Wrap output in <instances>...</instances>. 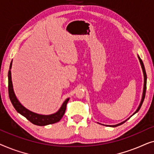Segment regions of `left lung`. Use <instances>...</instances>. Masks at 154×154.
<instances>
[{
	"label": "left lung",
	"instance_id": "8db88e82",
	"mask_svg": "<svg viewBox=\"0 0 154 154\" xmlns=\"http://www.w3.org/2000/svg\"><path fill=\"white\" fill-rule=\"evenodd\" d=\"M138 58H139V60H140V64H141V65H142V70H143V73H144V90H143V95H142V101H141V103H140V106H139V107H138V109H137V111H135V112L134 113H134H136L137 112H138L139 110H140V108H141V106H142V103H143V102H144V98H145V94H146V71H145V68H144V63H143L142 60H141L140 57H138ZM134 114H133V115H134ZM125 121H127V120H126ZM125 121L122 122V123H119V124H117V125H110V126H111V127H117V126L122 125V124L125 123Z\"/></svg>",
	"mask_w": 154,
	"mask_h": 154
}]
</instances>
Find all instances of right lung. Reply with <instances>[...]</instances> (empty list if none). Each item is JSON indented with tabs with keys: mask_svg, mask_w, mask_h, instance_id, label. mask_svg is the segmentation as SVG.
<instances>
[{
	"mask_svg": "<svg viewBox=\"0 0 154 154\" xmlns=\"http://www.w3.org/2000/svg\"><path fill=\"white\" fill-rule=\"evenodd\" d=\"M12 67V62L10 63V69L8 71V93H9V97L10 100L11 101L12 105L16 109V111L20 114L26 118L27 120H29L31 123L36 125L39 126H44L50 125V124H53L55 123H57L61 120V119L64 116L65 111H66V104L69 102V99H66L63 103L62 106H61L57 112L54 113V114L48 115V116H44V115H40L35 113L31 111H29L25 107L22 106L20 104V102L17 99L15 94H14L13 88H12V79H11V69Z\"/></svg>",
	"mask_w": 154,
	"mask_h": 154,
	"instance_id": "obj_1",
	"label": "right lung"
}]
</instances>
